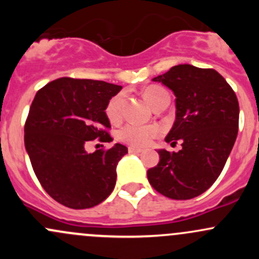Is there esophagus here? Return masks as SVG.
Here are the masks:
<instances>
[{"label":"esophagus","instance_id":"34e87169","mask_svg":"<svg viewBox=\"0 0 259 259\" xmlns=\"http://www.w3.org/2000/svg\"><path fill=\"white\" fill-rule=\"evenodd\" d=\"M129 153L130 154H140V153H143V149L135 148V146H130V148H129Z\"/></svg>","mask_w":259,"mask_h":259}]
</instances>
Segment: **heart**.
Returning <instances> with one entry per match:
<instances>
[{
	"instance_id": "1",
	"label": "heart",
	"mask_w": 259,
	"mask_h": 259,
	"mask_svg": "<svg viewBox=\"0 0 259 259\" xmlns=\"http://www.w3.org/2000/svg\"><path fill=\"white\" fill-rule=\"evenodd\" d=\"M143 96L146 103L155 108L168 93L160 86H148L143 91ZM121 103H122V94H117L114 98L110 99L106 106V115H108L110 121H117L121 114ZM160 134V127L156 125H126L119 132V139L126 144L135 146V148H144L151 143L154 138Z\"/></svg>"
}]
</instances>
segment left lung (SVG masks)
<instances>
[{"label": "left lung", "mask_w": 259, "mask_h": 259, "mask_svg": "<svg viewBox=\"0 0 259 259\" xmlns=\"http://www.w3.org/2000/svg\"><path fill=\"white\" fill-rule=\"evenodd\" d=\"M153 81L176 95V121L165 142L180 140L182 149H159V163L148 170V180L165 197L192 199L209 189L226 165L238 134V99L218 71L189 64Z\"/></svg>", "instance_id": "obj_1"}]
</instances>
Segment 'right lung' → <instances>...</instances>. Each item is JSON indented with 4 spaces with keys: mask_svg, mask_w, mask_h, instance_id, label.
<instances>
[{
    "mask_svg": "<svg viewBox=\"0 0 259 259\" xmlns=\"http://www.w3.org/2000/svg\"><path fill=\"white\" fill-rule=\"evenodd\" d=\"M120 90L105 81L60 77L36 93L25 124V148L44 189L65 207H95L114 190L117 163L127 148L116 143L88 153L85 145L113 140L105 110Z\"/></svg>",
    "mask_w": 259,
    "mask_h": 259,
    "instance_id": "right-lung-1",
    "label": "right lung"
}]
</instances>
